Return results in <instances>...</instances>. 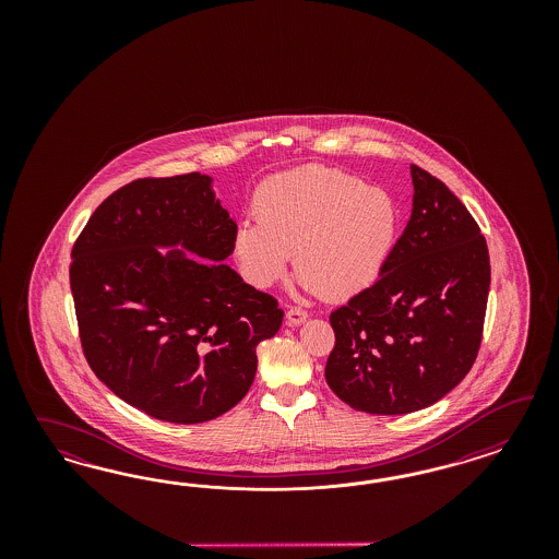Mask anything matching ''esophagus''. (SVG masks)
<instances>
[{
  "label": "esophagus",
  "mask_w": 559,
  "mask_h": 559,
  "mask_svg": "<svg viewBox=\"0 0 559 559\" xmlns=\"http://www.w3.org/2000/svg\"><path fill=\"white\" fill-rule=\"evenodd\" d=\"M307 320V311L301 307H288L287 309V323L288 325H299Z\"/></svg>",
  "instance_id": "esophagus-1"
}]
</instances>
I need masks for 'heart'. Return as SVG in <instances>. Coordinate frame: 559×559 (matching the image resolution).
<instances>
[{"instance_id": "heart-1", "label": "heart", "mask_w": 559, "mask_h": 559, "mask_svg": "<svg viewBox=\"0 0 559 559\" xmlns=\"http://www.w3.org/2000/svg\"><path fill=\"white\" fill-rule=\"evenodd\" d=\"M255 221H241L234 255L260 288L278 283L297 252L305 287L325 299H348L371 287L397 237V206L381 188L325 166H304L264 180Z\"/></svg>"}]
</instances>
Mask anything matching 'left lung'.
<instances>
[{
	"mask_svg": "<svg viewBox=\"0 0 559 559\" xmlns=\"http://www.w3.org/2000/svg\"><path fill=\"white\" fill-rule=\"evenodd\" d=\"M412 217L371 287L332 311L325 381L358 412L437 404L469 372L490 290L486 239L465 204L412 166Z\"/></svg>",
	"mask_w": 559,
	"mask_h": 559,
	"instance_id": "obj_1",
	"label": "left lung"
}]
</instances>
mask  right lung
<instances>
[{"instance_id":"obj_1","label":"right lung","mask_w":559,"mask_h":559,"mask_svg":"<svg viewBox=\"0 0 559 559\" xmlns=\"http://www.w3.org/2000/svg\"><path fill=\"white\" fill-rule=\"evenodd\" d=\"M236 229L213 178L192 171L119 188L73 243L87 365L152 418L199 424L231 409L252 388L255 346L283 323L274 297L223 264Z\"/></svg>"}]
</instances>
